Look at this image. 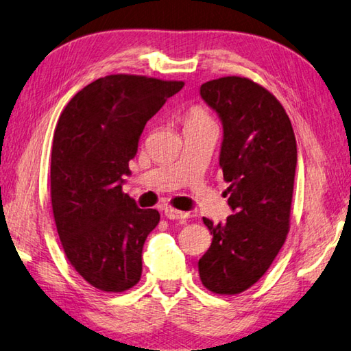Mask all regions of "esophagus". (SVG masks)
<instances>
[{
	"label": "esophagus",
	"instance_id": "esophagus-1",
	"mask_svg": "<svg viewBox=\"0 0 351 351\" xmlns=\"http://www.w3.org/2000/svg\"><path fill=\"white\" fill-rule=\"evenodd\" d=\"M165 216L169 220H183L189 217V213H183L179 210H172V208H166L165 210Z\"/></svg>",
	"mask_w": 351,
	"mask_h": 351
}]
</instances>
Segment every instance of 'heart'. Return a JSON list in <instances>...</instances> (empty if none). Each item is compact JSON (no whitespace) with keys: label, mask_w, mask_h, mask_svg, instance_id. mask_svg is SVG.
<instances>
[{"label":"heart","mask_w":351,"mask_h":351,"mask_svg":"<svg viewBox=\"0 0 351 351\" xmlns=\"http://www.w3.org/2000/svg\"><path fill=\"white\" fill-rule=\"evenodd\" d=\"M205 123H213L210 120V117L205 114L204 109L200 108H193L189 112L186 114L185 119V128L186 126H195V125H205Z\"/></svg>","instance_id":"b5f03b06"}]
</instances>
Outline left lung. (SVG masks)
<instances>
[{
    "label": "left lung",
    "instance_id": "8db88e82",
    "mask_svg": "<svg viewBox=\"0 0 351 351\" xmlns=\"http://www.w3.org/2000/svg\"><path fill=\"white\" fill-rule=\"evenodd\" d=\"M200 97L223 126L219 165L232 214L217 225L204 217L213 243L199 274L210 291L237 294L265 274L287 239L296 138L282 104L248 78L211 80L200 86Z\"/></svg>",
    "mask_w": 351,
    "mask_h": 351
}]
</instances>
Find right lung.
<instances>
[{
    "label": "right lung",
    "instance_id": "1",
    "mask_svg": "<svg viewBox=\"0 0 351 351\" xmlns=\"http://www.w3.org/2000/svg\"><path fill=\"white\" fill-rule=\"evenodd\" d=\"M185 83L108 75L67 103L53 134L52 210L71 265L92 287L121 293L141 276V251L160 220L121 191L146 121Z\"/></svg>",
    "mask_w": 351,
    "mask_h": 351
}]
</instances>
